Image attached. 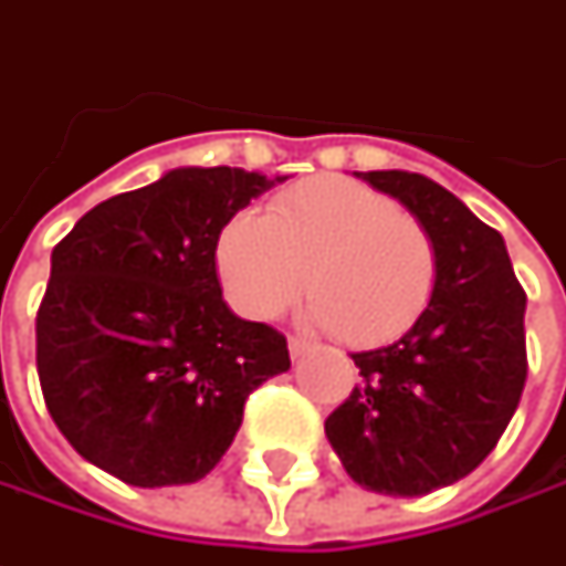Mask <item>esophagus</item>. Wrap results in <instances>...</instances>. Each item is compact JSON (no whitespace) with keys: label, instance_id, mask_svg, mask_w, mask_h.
<instances>
[{"label":"esophagus","instance_id":"esophagus-1","mask_svg":"<svg viewBox=\"0 0 566 566\" xmlns=\"http://www.w3.org/2000/svg\"><path fill=\"white\" fill-rule=\"evenodd\" d=\"M308 349H312V339L290 337V356H293V359H298V356H305Z\"/></svg>","mask_w":566,"mask_h":566}]
</instances>
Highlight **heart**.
<instances>
[{"label":"heart","mask_w":566,"mask_h":566,"mask_svg":"<svg viewBox=\"0 0 566 566\" xmlns=\"http://www.w3.org/2000/svg\"><path fill=\"white\" fill-rule=\"evenodd\" d=\"M438 242L419 217L356 179H312L242 210L217 242V273L242 315H280L302 283L308 317L346 346L402 337L438 290Z\"/></svg>","instance_id":"obj_1"}]
</instances>
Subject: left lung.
<instances>
[{
	"label": "left lung",
	"mask_w": 566,
	"mask_h": 566,
	"mask_svg": "<svg viewBox=\"0 0 566 566\" xmlns=\"http://www.w3.org/2000/svg\"><path fill=\"white\" fill-rule=\"evenodd\" d=\"M438 242V290L397 343L353 353L361 384L327 441L361 489L419 497L460 482L497 447L526 387V293L497 229L419 172H359Z\"/></svg>",
	"instance_id": "8db88e82"
}]
</instances>
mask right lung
<instances>
[{
	"instance_id": "1",
	"label": "right lung",
	"mask_w": 566,
	"mask_h": 566,
	"mask_svg": "<svg viewBox=\"0 0 566 566\" xmlns=\"http://www.w3.org/2000/svg\"><path fill=\"white\" fill-rule=\"evenodd\" d=\"M186 166L87 210L53 249L36 375L77 453L135 489L188 485L227 453L254 387L290 368L286 337L227 308L217 242L283 182Z\"/></svg>"
}]
</instances>
